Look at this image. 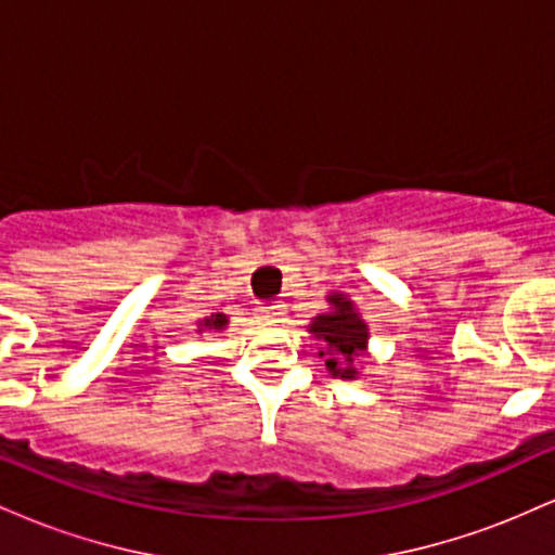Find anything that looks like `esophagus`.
Returning <instances> with one entry per match:
<instances>
[{"label":"esophagus","mask_w":555,"mask_h":555,"mask_svg":"<svg viewBox=\"0 0 555 555\" xmlns=\"http://www.w3.org/2000/svg\"><path fill=\"white\" fill-rule=\"evenodd\" d=\"M258 315L266 318V321H273V318L284 315V308H282V305H260Z\"/></svg>","instance_id":"obj_1"}]
</instances>
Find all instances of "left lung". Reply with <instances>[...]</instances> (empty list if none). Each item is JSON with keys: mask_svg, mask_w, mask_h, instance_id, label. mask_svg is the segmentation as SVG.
Returning a JSON list of instances; mask_svg holds the SVG:
<instances>
[{"mask_svg": "<svg viewBox=\"0 0 555 555\" xmlns=\"http://www.w3.org/2000/svg\"><path fill=\"white\" fill-rule=\"evenodd\" d=\"M331 305L334 310L326 315H318L313 323H310V331L328 344L326 354V367L334 375H341V378H354L352 360L365 349L367 344V326L365 321L354 313L352 302L347 297L334 295L331 297Z\"/></svg>", "mask_w": 555, "mask_h": 555, "instance_id": "8db88e82", "label": "left lung"}]
</instances>
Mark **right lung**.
Returning a JSON list of instances; mask_svg holds the SVG:
<instances>
[{"label":"right lung","mask_w":555,"mask_h":555,"mask_svg":"<svg viewBox=\"0 0 555 555\" xmlns=\"http://www.w3.org/2000/svg\"><path fill=\"white\" fill-rule=\"evenodd\" d=\"M206 326L208 328H224L227 326V315H211V318H206Z\"/></svg>","instance_id":"right-lung-1"}]
</instances>
